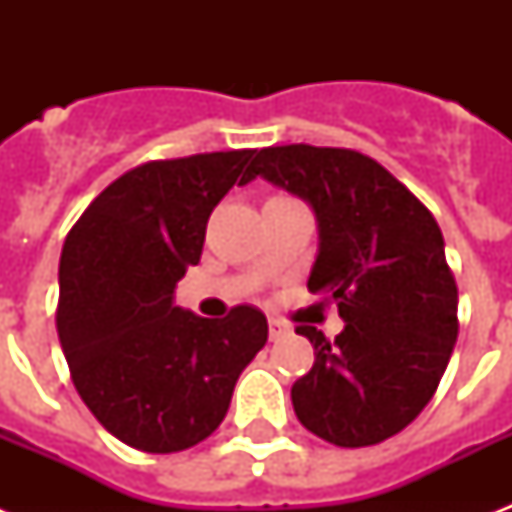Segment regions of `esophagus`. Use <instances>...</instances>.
Instances as JSON below:
<instances>
[{"label": "esophagus", "mask_w": 512, "mask_h": 512, "mask_svg": "<svg viewBox=\"0 0 512 512\" xmlns=\"http://www.w3.org/2000/svg\"><path fill=\"white\" fill-rule=\"evenodd\" d=\"M268 335H271V340H281V337H287L289 324L281 319H271L268 321Z\"/></svg>", "instance_id": "esophagus-1"}]
</instances>
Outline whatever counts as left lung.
I'll use <instances>...</instances> for the list:
<instances>
[{"mask_svg":"<svg viewBox=\"0 0 512 512\" xmlns=\"http://www.w3.org/2000/svg\"><path fill=\"white\" fill-rule=\"evenodd\" d=\"M319 220L308 292L335 300V340L297 327L316 361L292 385L297 420L345 449L396 436L428 406L457 342V281L430 209L372 156L308 143L260 148L247 170Z\"/></svg>","mask_w":512,"mask_h":512,"instance_id":"left-lung-1","label":"left lung"}]
</instances>
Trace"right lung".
<instances>
[{"label":"right lung","instance_id":"add662e5","mask_svg":"<svg viewBox=\"0 0 512 512\" xmlns=\"http://www.w3.org/2000/svg\"><path fill=\"white\" fill-rule=\"evenodd\" d=\"M252 148L156 159L100 191L68 231L55 311L68 372L103 428L132 449L183 452L212 436L268 340L255 305L220 321L172 305L201 260L207 220Z\"/></svg>","mask_w":512,"mask_h":512}]
</instances>
